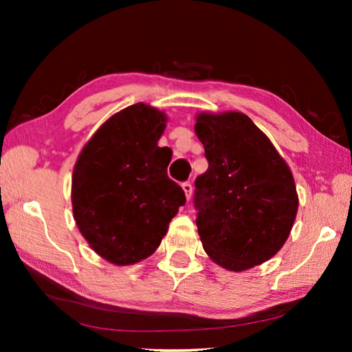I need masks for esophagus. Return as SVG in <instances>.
<instances>
[{
  "label": "esophagus",
  "mask_w": 352,
  "mask_h": 352,
  "mask_svg": "<svg viewBox=\"0 0 352 352\" xmlns=\"http://www.w3.org/2000/svg\"><path fill=\"white\" fill-rule=\"evenodd\" d=\"M182 188H183V190H184V195H186V199L189 200L190 195H192V184H190L189 182H184V183L182 184Z\"/></svg>",
  "instance_id": "1"
}]
</instances>
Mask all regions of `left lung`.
Returning a JSON list of instances; mask_svg holds the SVG:
<instances>
[{
  "label": "left lung",
  "mask_w": 352,
  "mask_h": 352,
  "mask_svg": "<svg viewBox=\"0 0 352 352\" xmlns=\"http://www.w3.org/2000/svg\"><path fill=\"white\" fill-rule=\"evenodd\" d=\"M208 169L195 180L197 230L206 254L230 272L273 258L298 211L294 175L267 135L241 111L199 113Z\"/></svg>",
  "instance_id": "8db88e82"
}]
</instances>
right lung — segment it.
Wrapping results in <instances>:
<instances>
[{"label": "right lung", "mask_w": 352, "mask_h": 352, "mask_svg": "<svg viewBox=\"0 0 352 352\" xmlns=\"http://www.w3.org/2000/svg\"><path fill=\"white\" fill-rule=\"evenodd\" d=\"M168 116L155 107L130 105L107 119L74 164L71 204L77 228L115 265L148 258L186 201L168 177L172 151L158 146Z\"/></svg>", "instance_id": "add662e5"}]
</instances>
